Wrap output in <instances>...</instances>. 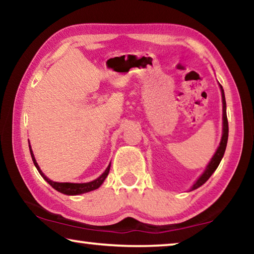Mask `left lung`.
<instances>
[{
    "label": "left lung",
    "instance_id": "left-lung-1",
    "mask_svg": "<svg viewBox=\"0 0 254 254\" xmlns=\"http://www.w3.org/2000/svg\"><path fill=\"white\" fill-rule=\"evenodd\" d=\"M221 91H222V101H223V135H222L220 147H218L216 152H215L214 157L212 158V160H210V162L208 163L207 168H206V170L204 171V174L200 176L199 179L197 180V182L194 184V186L191 187V190H194V189L200 187L201 185L207 182L208 178L212 176L214 171L216 170L218 165H220L223 156H224L226 143H227V137H229V122H227V117H226V102H225L224 91H223L222 86H221Z\"/></svg>",
    "mask_w": 254,
    "mask_h": 254
}]
</instances>
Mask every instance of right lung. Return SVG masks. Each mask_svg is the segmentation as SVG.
Here are the masks:
<instances>
[{"label":"right lung","mask_w":254,"mask_h":254,"mask_svg":"<svg viewBox=\"0 0 254 254\" xmlns=\"http://www.w3.org/2000/svg\"><path fill=\"white\" fill-rule=\"evenodd\" d=\"M29 148H30V145H29ZM30 153H31V157H32L34 166H36V168L38 169V171H39V174L42 176V177H44L46 182L48 183L51 187L55 188L56 190H58V191L63 192V194H66V195H79V194H84V192H88L91 190H94V189H97L103 184V182H104L105 178L107 177V175H109V173H110V168H111V165H109V167H107L104 173H103L97 179L93 180V182H91V183H85V184L56 183V182H53V180H50L49 178H47L46 176L42 174V171L40 170L39 166H38L36 159H34L31 148H30Z\"/></svg>","instance_id":"add662e5"}]
</instances>
